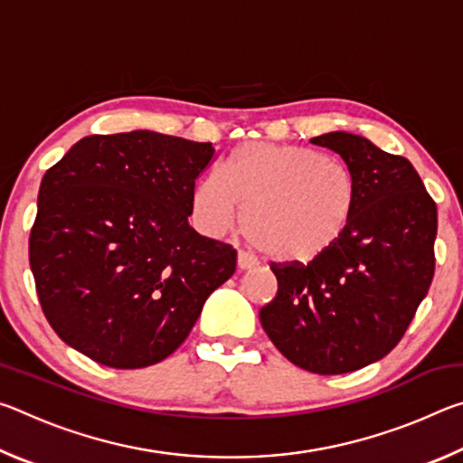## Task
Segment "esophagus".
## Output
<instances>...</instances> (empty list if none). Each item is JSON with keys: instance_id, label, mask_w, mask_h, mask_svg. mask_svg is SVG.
I'll use <instances>...</instances> for the list:
<instances>
[{"instance_id": "1", "label": "esophagus", "mask_w": 463, "mask_h": 463, "mask_svg": "<svg viewBox=\"0 0 463 463\" xmlns=\"http://www.w3.org/2000/svg\"><path fill=\"white\" fill-rule=\"evenodd\" d=\"M237 265H239L241 271H245V269H253L255 265H257V261L249 253H245V250H239V253H237Z\"/></svg>"}]
</instances>
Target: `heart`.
<instances>
[{
  "instance_id": "heart-1",
  "label": "heart",
  "mask_w": 463,
  "mask_h": 463,
  "mask_svg": "<svg viewBox=\"0 0 463 463\" xmlns=\"http://www.w3.org/2000/svg\"><path fill=\"white\" fill-rule=\"evenodd\" d=\"M194 214L203 231L237 224L263 255L308 263L347 232L357 182L345 163L307 146L249 143L195 185Z\"/></svg>"
}]
</instances>
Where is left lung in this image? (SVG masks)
Instances as JSON below:
<instances>
[{"label":"left lung","mask_w":463,"mask_h":463,"mask_svg":"<svg viewBox=\"0 0 463 463\" xmlns=\"http://www.w3.org/2000/svg\"><path fill=\"white\" fill-rule=\"evenodd\" d=\"M357 182L347 232L325 255L271 263L278 294L260 310L271 343L302 370L349 373L402 339L435 273L437 206L409 159L349 132L310 138Z\"/></svg>","instance_id":"left-lung-1"}]
</instances>
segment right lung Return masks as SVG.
Returning a JSON list of instances; mask_svg holds the SVG:
<instances>
[{"label":"right lung","instance_id":"obj_1","mask_svg":"<svg viewBox=\"0 0 463 463\" xmlns=\"http://www.w3.org/2000/svg\"><path fill=\"white\" fill-rule=\"evenodd\" d=\"M213 143L151 130L91 135L46 171L28 253L46 320L80 354L116 370L159 364L237 268L202 237L195 179Z\"/></svg>","mask_w":463,"mask_h":463}]
</instances>
